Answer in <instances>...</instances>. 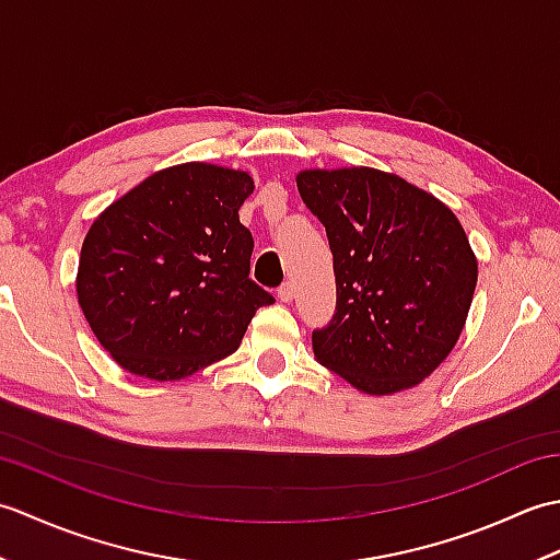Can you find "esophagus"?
Returning a JSON list of instances; mask_svg holds the SVG:
<instances>
[{
  "mask_svg": "<svg viewBox=\"0 0 560 560\" xmlns=\"http://www.w3.org/2000/svg\"><path fill=\"white\" fill-rule=\"evenodd\" d=\"M279 299H281L283 303H291V301L295 299V287H293L291 281H287V283H283V287L279 289Z\"/></svg>",
  "mask_w": 560,
  "mask_h": 560,
  "instance_id": "obj_1",
  "label": "esophagus"
}]
</instances>
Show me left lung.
<instances>
[{
    "instance_id": "8db88e82",
    "label": "left lung",
    "mask_w": 560,
    "mask_h": 560,
    "mask_svg": "<svg viewBox=\"0 0 560 560\" xmlns=\"http://www.w3.org/2000/svg\"><path fill=\"white\" fill-rule=\"evenodd\" d=\"M295 185L335 257L337 313L315 359L365 395L416 387L467 323L479 261L447 205L395 173L311 168Z\"/></svg>"
}]
</instances>
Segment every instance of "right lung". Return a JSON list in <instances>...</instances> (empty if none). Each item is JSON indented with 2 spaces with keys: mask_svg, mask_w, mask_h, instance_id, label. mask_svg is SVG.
<instances>
[{
  "mask_svg": "<svg viewBox=\"0 0 560 560\" xmlns=\"http://www.w3.org/2000/svg\"><path fill=\"white\" fill-rule=\"evenodd\" d=\"M249 173L189 161L149 175L83 237L77 299L127 373L183 380L241 347L257 307L253 235L241 223Z\"/></svg>",
  "mask_w": 560,
  "mask_h": 560,
  "instance_id": "obj_1",
  "label": "right lung"
}]
</instances>
